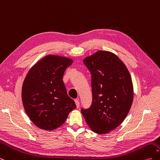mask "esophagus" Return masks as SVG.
Instances as JSON below:
<instances>
[{
  "mask_svg": "<svg viewBox=\"0 0 160 160\" xmlns=\"http://www.w3.org/2000/svg\"><path fill=\"white\" fill-rule=\"evenodd\" d=\"M75 104H76V106H77V108H79V104H80L79 100L75 99Z\"/></svg>",
  "mask_w": 160,
  "mask_h": 160,
  "instance_id": "1",
  "label": "esophagus"
}]
</instances>
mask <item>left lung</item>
I'll use <instances>...</instances> for the list:
<instances>
[{
  "label": "left lung",
  "mask_w": 160,
  "mask_h": 160,
  "mask_svg": "<svg viewBox=\"0 0 160 160\" xmlns=\"http://www.w3.org/2000/svg\"><path fill=\"white\" fill-rule=\"evenodd\" d=\"M83 62L91 74L92 103L81 111L91 129L109 133L122 123L132 107L133 87L129 72L114 53L99 51Z\"/></svg>",
  "instance_id": "1"
}]
</instances>
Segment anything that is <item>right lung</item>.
Instances as JSON below:
<instances>
[{"label":"right lung","instance_id":"obj_1","mask_svg":"<svg viewBox=\"0 0 160 160\" xmlns=\"http://www.w3.org/2000/svg\"><path fill=\"white\" fill-rule=\"evenodd\" d=\"M72 63L69 58L49 55L31 67L24 80L23 107L40 129L52 131L60 127L76 108L62 81L66 69Z\"/></svg>","mask_w":160,"mask_h":160}]
</instances>
